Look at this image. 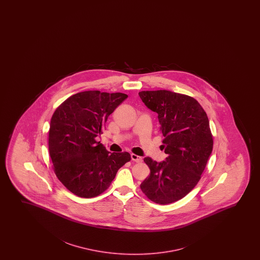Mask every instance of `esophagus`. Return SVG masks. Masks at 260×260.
Returning a JSON list of instances; mask_svg holds the SVG:
<instances>
[{"label":"esophagus","mask_w":260,"mask_h":260,"mask_svg":"<svg viewBox=\"0 0 260 260\" xmlns=\"http://www.w3.org/2000/svg\"><path fill=\"white\" fill-rule=\"evenodd\" d=\"M132 160H134L136 162H141L142 161V157L137 155L135 153H132Z\"/></svg>","instance_id":"esophagus-1"}]
</instances>
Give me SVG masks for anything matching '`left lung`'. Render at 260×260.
<instances>
[{"label": "left lung", "instance_id": "left-lung-1", "mask_svg": "<svg viewBox=\"0 0 260 260\" xmlns=\"http://www.w3.org/2000/svg\"><path fill=\"white\" fill-rule=\"evenodd\" d=\"M140 99L158 114L164 137L166 160L150 157L144 161L150 174L140 188L158 204H170L185 197L196 187L213 148V136L206 112L197 100L170 90H143Z\"/></svg>", "mask_w": 260, "mask_h": 260}]
</instances>
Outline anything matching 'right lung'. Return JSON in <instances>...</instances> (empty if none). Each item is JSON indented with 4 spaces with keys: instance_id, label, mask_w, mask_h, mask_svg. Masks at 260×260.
I'll list each match as a JSON object with an SVG mask.
<instances>
[{
    "instance_id": "add662e5",
    "label": "right lung",
    "mask_w": 260,
    "mask_h": 260,
    "mask_svg": "<svg viewBox=\"0 0 260 260\" xmlns=\"http://www.w3.org/2000/svg\"><path fill=\"white\" fill-rule=\"evenodd\" d=\"M127 98L121 92L82 91L69 96L54 112L49 131L50 156L58 180L75 196H100L132 159L127 152H108L96 140L108 116Z\"/></svg>"
}]
</instances>
